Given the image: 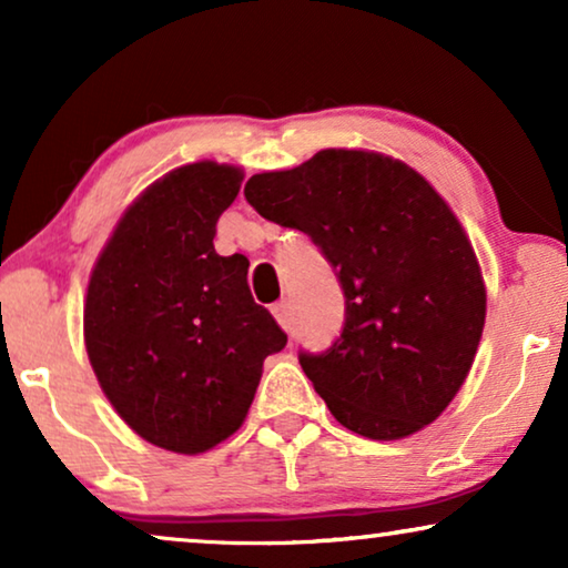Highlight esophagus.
I'll list each match as a JSON object with an SVG mask.
<instances>
[{
  "label": "esophagus",
  "instance_id": "1",
  "mask_svg": "<svg viewBox=\"0 0 568 568\" xmlns=\"http://www.w3.org/2000/svg\"><path fill=\"white\" fill-rule=\"evenodd\" d=\"M271 313H274V317L278 321V325H282V328H290V315H292L290 302H276V305L271 307Z\"/></svg>",
  "mask_w": 568,
  "mask_h": 568
}]
</instances>
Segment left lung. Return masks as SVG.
<instances>
[{"label":"left lung","instance_id":"left-lung-1","mask_svg":"<svg viewBox=\"0 0 568 568\" xmlns=\"http://www.w3.org/2000/svg\"><path fill=\"white\" fill-rule=\"evenodd\" d=\"M245 199L305 232L336 271L344 328L300 364L346 429L400 439L432 424L468 375L486 290L460 222L416 170L359 150H323L261 173Z\"/></svg>","mask_w":568,"mask_h":568}]
</instances>
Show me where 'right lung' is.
<instances>
[{
  "mask_svg": "<svg viewBox=\"0 0 568 568\" xmlns=\"http://www.w3.org/2000/svg\"><path fill=\"white\" fill-rule=\"evenodd\" d=\"M243 173L193 162L121 216L90 276L84 344L119 416L152 445L196 455L240 429L263 359L286 333L247 286L245 255L214 251Z\"/></svg>",
  "mask_w": 568,
  "mask_h": 568,
  "instance_id": "obj_1",
  "label": "right lung"
}]
</instances>
